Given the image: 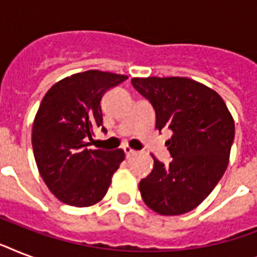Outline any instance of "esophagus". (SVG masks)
I'll list each match as a JSON object with an SVG mask.
<instances>
[{
    "instance_id": "1",
    "label": "esophagus",
    "mask_w": 257,
    "mask_h": 257,
    "mask_svg": "<svg viewBox=\"0 0 257 257\" xmlns=\"http://www.w3.org/2000/svg\"><path fill=\"white\" fill-rule=\"evenodd\" d=\"M122 149H124L125 156L126 157H131V156H133V155H136V151H133V149L131 148V147H128V145H125Z\"/></svg>"
}]
</instances>
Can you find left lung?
Wrapping results in <instances>:
<instances>
[{"mask_svg":"<svg viewBox=\"0 0 257 257\" xmlns=\"http://www.w3.org/2000/svg\"><path fill=\"white\" fill-rule=\"evenodd\" d=\"M132 85L156 113V128L172 131L165 144L172 161L153 157L152 172L140 181L152 211L183 215L207 197L227 169L235 122L223 98L187 77L132 78Z\"/></svg>","mask_w":257,"mask_h":257,"instance_id":"8db88e82","label":"left lung"}]
</instances>
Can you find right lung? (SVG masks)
<instances>
[{
	"label": "right lung",
	"instance_id": "1",
	"mask_svg": "<svg viewBox=\"0 0 257 257\" xmlns=\"http://www.w3.org/2000/svg\"><path fill=\"white\" fill-rule=\"evenodd\" d=\"M122 74L88 70L66 77L46 92L32 131L40 175L60 201L90 207L108 191L113 173L125 159L122 149H88L102 128L101 98L126 80Z\"/></svg>",
	"mask_w": 257,
	"mask_h": 257
}]
</instances>
